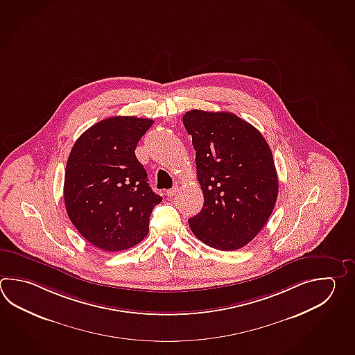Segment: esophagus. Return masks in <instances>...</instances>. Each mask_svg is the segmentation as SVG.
<instances>
[{"label":"esophagus","mask_w":355,"mask_h":355,"mask_svg":"<svg viewBox=\"0 0 355 355\" xmlns=\"http://www.w3.org/2000/svg\"><path fill=\"white\" fill-rule=\"evenodd\" d=\"M177 192H178V187H173V189H166V196L168 197H173L174 195H177Z\"/></svg>","instance_id":"1"}]
</instances>
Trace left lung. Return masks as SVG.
<instances>
[{
    "label": "left lung",
    "mask_w": 355,
    "mask_h": 355,
    "mask_svg": "<svg viewBox=\"0 0 355 355\" xmlns=\"http://www.w3.org/2000/svg\"><path fill=\"white\" fill-rule=\"evenodd\" d=\"M183 125L192 137L202 210L189 220L197 239L236 250L258 235L275 209L278 177L266 139L232 112L191 110Z\"/></svg>",
    "instance_id": "left-lung-1"
}]
</instances>
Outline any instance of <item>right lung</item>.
Returning a JSON list of instances; mask_svg holds the SVG:
<instances>
[{"label":"right lung","mask_w":355,"mask_h":355,"mask_svg":"<svg viewBox=\"0 0 355 355\" xmlns=\"http://www.w3.org/2000/svg\"><path fill=\"white\" fill-rule=\"evenodd\" d=\"M150 119L114 116L94 123L73 145L64 175L69 220L85 239L105 252L137 245L162 197L153 192L135 155Z\"/></svg>","instance_id":"right-lung-1"}]
</instances>
